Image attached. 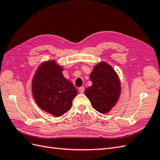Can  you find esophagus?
Returning a JSON list of instances; mask_svg holds the SVG:
<instances>
[{
    "label": "esophagus",
    "instance_id": "obj_1",
    "mask_svg": "<svg viewBox=\"0 0 160 160\" xmlns=\"http://www.w3.org/2000/svg\"><path fill=\"white\" fill-rule=\"evenodd\" d=\"M78 90H79V92L80 93H83L84 91V87H80L78 88Z\"/></svg>",
    "mask_w": 160,
    "mask_h": 160
}]
</instances>
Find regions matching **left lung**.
Instances as JSON below:
<instances>
[{
	"label": "left lung",
	"instance_id": "1",
	"mask_svg": "<svg viewBox=\"0 0 160 160\" xmlns=\"http://www.w3.org/2000/svg\"><path fill=\"white\" fill-rule=\"evenodd\" d=\"M90 79L92 84L85 89V95L97 112L109 113L116 105L121 94V82L118 74L111 65L101 61L94 67Z\"/></svg>",
	"mask_w": 160,
	"mask_h": 160
}]
</instances>
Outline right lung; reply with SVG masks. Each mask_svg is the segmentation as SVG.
I'll return each mask as SVG.
<instances>
[{
    "label": "right lung",
    "mask_w": 160,
    "mask_h": 160,
    "mask_svg": "<svg viewBox=\"0 0 160 160\" xmlns=\"http://www.w3.org/2000/svg\"><path fill=\"white\" fill-rule=\"evenodd\" d=\"M63 67L55 59L43 61L32 81V92L42 111L55 117L68 112L78 94L76 88L63 75Z\"/></svg>",
    "instance_id": "right-lung-1"
}]
</instances>
